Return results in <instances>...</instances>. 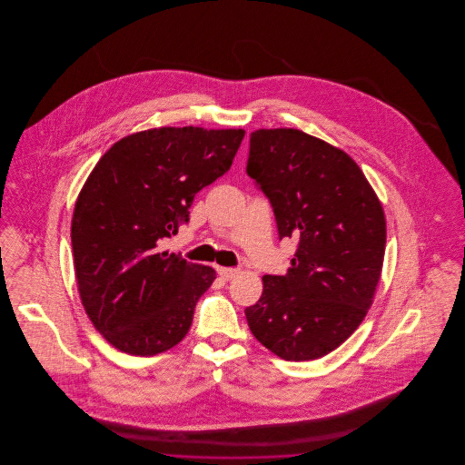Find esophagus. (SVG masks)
I'll list each match as a JSON object with an SVG mask.
<instances>
[{
    "label": "esophagus",
    "instance_id": "34e87169",
    "mask_svg": "<svg viewBox=\"0 0 465 465\" xmlns=\"http://www.w3.org/2000/svg\"><path fill=\"white\" fill-rule=\"evenodd\" d=\"M218 273L222 275L224 281H232L233 277H237L241 273L239 268H228V266H218Z\"/></svg>",
    "mask_w": 465,
    "mask_h": 465
}]
</instances>
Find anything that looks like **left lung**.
I'll use <instances>...</instances> for the list:
<instances>
[{"label": "left lung", "instance_id": "8db88e82", "mask_svg": "<svg viewBox=\"0 0 465 465\" xmlns=\"http://www.w3.org/2000/svg\"><path fill=\"white\" fill-rule=\"evenodd\" d=\"M247 176L270 200L279 239L296 241L286 275H265L249 330L286 361L340 347L366 317L385 252V216L351 156L296 129L251 134Z\"/></svg>", "mask_w": 465, "mask_h": 465}]
</instances>
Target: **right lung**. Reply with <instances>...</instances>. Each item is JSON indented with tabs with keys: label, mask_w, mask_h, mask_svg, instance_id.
Masks as SVG:
<instances>
[{
	"label": "right lung",
	"mask_w": 465,
	"mask_h": 465,
	"mask_svg": "<svg viewBox=\"0 0 465 465\" xmlns=\"http://www.w3.org/2000/svg\"><path fill=\"white\" fill-rule=\"evenodd\" d=\"M242 129L162 127L133 134L101 156L71 222L82 303L111 345L125 354H160L190 330L214 268L160 252L190 222L200 190L222 177Z\"/></svg>",
	"instance_id": "1"
}]
</instances>
